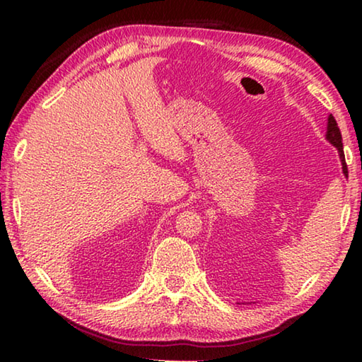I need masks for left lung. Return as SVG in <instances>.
<instances>
[{
	"label": "left lung",
	"mask_w": 362,
	"mask_h": 362,
	"mask_svg": "<svg viewBox=\"0 0 362 362\" xmlns=\"http://www.w3.org/2000/svg\"><path fill=\"white\" fill-rule=\"evenodd\" d=\"M326 139L335 146L337 150H339V155H340V159H341V166H343V174L348 175V168H346V163H345V153H343V144H341V134H340V129H339V124H337V121H335L332 115H330L329 119H327Z\"/></svg>",
	"instance_id": "left-lung-1"
}]
</instances>
